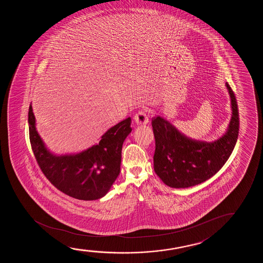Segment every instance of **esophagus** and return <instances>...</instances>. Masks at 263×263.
Listing matches in <instances>:
<instances>
[{
    "label": "esophagus",
    "instance_id": "obj_1",
    "mask_svg": "<svg viewBox=\"0 0 263 263\" xmlns=\"http://www.w3.org/2000/svg\"><path fill=\"white\" fill-rule=\"evenodd\" d=\"M134 119H135V121H136L137 125H146L149 122L147 110L146 109H141L135 115Z\"/></svg>",
    "mask_w": 263,
    "mask_h": 263
}]
</instances>
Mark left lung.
Returning a JSON list of instances; mask_svg holds the SVG:
<instances>
[{
	"label": "left lung",
	"mask_w": 263,
	"mask_h": 263,
	"mask_svg": "<svg viewBox=\"0 0 263 263\" xmlns=\"http://www.w3.org/2000/svg\"><path fill=\"white\" fill-rule=\"evenodd\" d=\"M233 115L229 128L218 140H192L161 117L152 119L155 138V172L172 187H189L202 183L219 171L234 150L239 133V112L234 91L227 83Z\"/></svg>",
	"instance_id": "8db88e82"
}]
</instances>
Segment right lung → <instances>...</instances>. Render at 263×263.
<instances>
[{
	"label": "right lung",
	"mask_w": 263,
	"mask_h": 263,
	"mask_svg": "<svg viewBox=\"0 0 263 263\" xmlns=\"http://www.w3.org/2000/svg\"><path fill=\"white\" fill-rule=\"evenodd\" d=\"M29 141L40 169L59 191L72 198L94 200L107 194L119 176L122 144L131 132V118L124 119L101 137L99 144L77 155H52L45 147L29 108Z\"/></svg>",
	"instance_id": "obj_1"
}]
</instances>
